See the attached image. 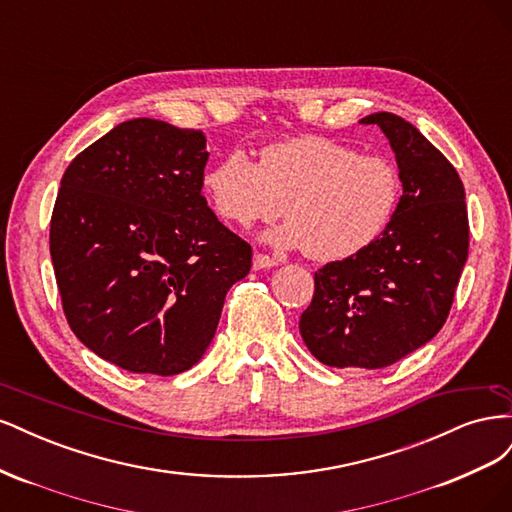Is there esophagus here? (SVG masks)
Returning a JSON list of instances; mask_svg holds the SVG:
<instances>
[{
  "instance_id": "34e87169",
  "label": "esophagus",
  "mask_w": 512,
  "mask_h": 512,
  "mask_svg": "<svg viewBox=\"0 0 512 512\" xmlns=\"http://www.w3.org/2000/svg\"><path fill=\"white\" fill-rule=\"evenodd\" d=\"M275 265H277L275 258H271L267 254H260V252L254 254V269H271Z\"/></svg>"
}]
</instances>
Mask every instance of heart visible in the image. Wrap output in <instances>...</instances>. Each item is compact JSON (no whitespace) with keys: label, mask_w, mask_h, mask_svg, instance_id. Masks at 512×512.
Returning <instances> with one entry per match:
<instances>
[{"label":"heart","mask_w":512,"mask_h":512,"mask_svg":"<svg viewBox=\"0 0 512 512\" xmlns=\"http://www.w3.org/2000/svg\"><path fill=\"white\" fill-rule=\"evenodd\" d=\"M215 213L241 228L288 220L271 239L320 262L342 260L380 237L399 203L397 168L327 136H297L260 149L254 164L228 151L203 177Z\"/></svg>","instance_id":"b5f03b06"}]
</instances>
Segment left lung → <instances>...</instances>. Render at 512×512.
Wrapping results in <instances>:
<instances>
[{
	"label": "left lung",
	"instance_id": "obj_1",
	"mask_svg": "<svg viewBox=\"0 0 512 512\" xmlns=\"http://www.w3.org/2000/svg\"><path fill=\"white\" fill-rule=\"evenodd\" d=\"M404 185L391 222L365 250L314 273L305 346L329 367L380 369L436 337L468 258L466 190L455 166L393 113H374Z\"/></svg>",
	"mask_w": 512,
	"mask_h": 512
}]
</instances>
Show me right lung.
I'll return each mask as SVG.
<instances>
[{"label": "right lung", "instance_id": "obj_1", "mask_svg": "<svg viewBox=\"0 0 512 512\" xmlns=\"http://www.w3.org/2000/svg\"><path fill=\"white\" fill-rule=\"evenodd\" d=\"M200 130L119 123L76 156L51 215L66 320L100 359L175 376L200 361L252 247L207 207Z\"/></svg>", "mask_w": 512, "mask_h": 512}]
</instances>
